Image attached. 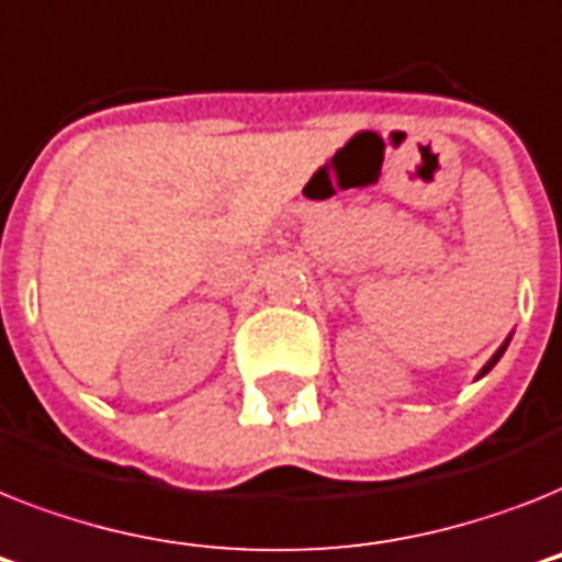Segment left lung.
I'll list each match as a JSON object with an SVG mask.
<instances>
[{
	"instance_id": "1",
	"label": "left lung",
	"mask_w": 562,
	"mask_h": 562,
	"mask_svg": "<svg viewBox=\"0 0 562 562\" xmlns=\"http://www.w3.org/2000/svg\"><path fill=\"white\" fill-rule=\"evenodd\" d=\"M505 349H508V340H505V344L499 346V349H496V355H494V358L487 360V363H485V369H482V372H479V378H482V375H487V372H491V369H494V363H496V360H499V358H503V352H505Z\"/></svg>"
}]
</instances>
